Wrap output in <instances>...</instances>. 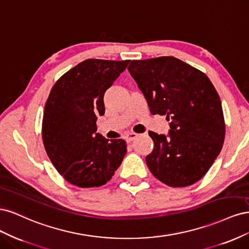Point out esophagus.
Returning <instances> with one entry per match:
<instances>
[{
    "instance_id": "obj_1",
    "label": "esophagus",
    "mask_w": 249,
    "mask_h": 249,
    "mask_svg": "<svg viewBox=\"0 0 249 249\" xmlns=\"http://www.w3.org/2000/svg\"><path fill=\"white\" fill-rule=\"evenodd\" d=\"M137 137H138V134H136V133H127V134L125 135L124 139L126 140V142H131V141H133L134 139H136Z\"/></svg>"
}]
</instances>
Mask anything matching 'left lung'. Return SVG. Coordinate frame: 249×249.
Here are the masks:
<instances>
[{"mask_svg": "<svg viewBox=\"0 0 249 249\" xmlns=\"http://www.w3.org/2000/svg\"><path fill=\"white\" fill-rule=\"evenodd\" d=\"M153 115H166V135L148 132L153 175L170 187L196 183L220 154L225 124L220 97L202 71L171 56L133 60L129 67Z\"/></svg>", "mask_w": 249, "mask_h": 249, "instance_id": "8db88e82", "label": "left lung"}]
</instances>
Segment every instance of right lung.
Masks as SVG:
<instances>
[{"label":"right lung","instance_id":"1","mask_svg":"<svg viewBox=\"0 0 249 249\" xmlns=\"http://www.w3.org/2000/svg\"><path fill=\"white\" fill-rule=\"evenodd\" d=\"M129 60L87 59L53 86L44 106L42 140L57 171L81 188L106 184L126 153L124 139L96 133V119L105 113L104 94Z\"/></svg>","mask_w":249,"mask_h":249}]
</instances>
